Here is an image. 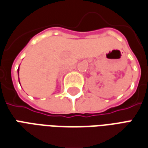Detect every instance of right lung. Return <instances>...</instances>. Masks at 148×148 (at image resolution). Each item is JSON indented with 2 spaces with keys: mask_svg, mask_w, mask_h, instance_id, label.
Returning <instances> with one entry per match:
<instances>
[{
  "mask_svg": "<svg viewBox=\"0 0 148 148\" xmlns=\"http://www.w3.org/2000/svg\"><path fill=\"white\" fill-rule=\"evenodd\" d=\"M18 76H19V68L18 69ZM18 80H19V77H18Z\"/></svg>",
  "mask_w": 148,
  "mask_h": 148,
  "instance_id": "1",
  "label": "right lung"
}]
</instances>
